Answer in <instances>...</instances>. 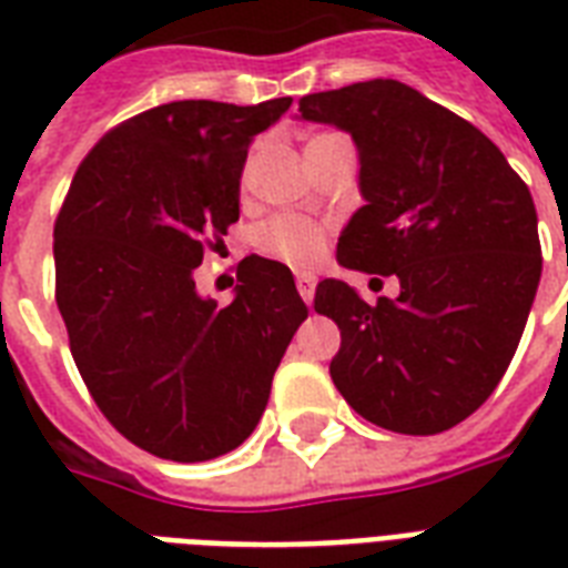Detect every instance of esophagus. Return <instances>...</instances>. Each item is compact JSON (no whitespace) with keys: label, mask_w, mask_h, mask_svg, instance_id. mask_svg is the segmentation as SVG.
Here are the masks:
<instances>
[{"label":"esophagus","mask_w":568,"mask_h":568,"mask_svg":"<svg viewBox=\"0 0 568 568\" xmlns=\"http://www.w3.org/2000/svg\"><path fill=\"white\" fill-rule=\"evenodd\" d=\"M315 276L312 274H297V292H301V297L306 303H312V297H315Z\"/></svg>","instance_id":"1"}]
</instances>
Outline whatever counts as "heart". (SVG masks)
Here are the masks:
<instances>
[{"label":"heart","instance_id":"obj_1","mask_svg":"<svg viewBox=\"0 0 568 568\" xmlns=\"http://www.w3.org/2000/svg\"><path fill=\"white\" fill-rule=\"evenodd\" d=\"M324 244H327V239H324V230L318 223L294 217V214L274 217L258 230V247L271 256L283 258L288 265H312L324 253Z\"/></svg>","mask_w":568,"mask_h":568}]
</instances>
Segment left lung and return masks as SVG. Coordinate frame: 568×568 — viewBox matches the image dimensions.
Listing matches in <instances>:
<instances>
[{
	"mask_svg": "<svg viewBox=\"0 0 568 568\" xmlns=\"http://www.w3.org/2000/svg\"><path fill=\"white\" fill-rule=\"evenodd\" d=\"M301 120L354 138L359 205L338 235L342 267L395 274L400 294L365 303L342 280L315 312L342 329L329 377L365 422L433 436L504 377L542 274L537 209L489 138L395 79L301 100Z\"/></svg>",
	"mask_w": 568,
	"mask_h": 568,
	"instance_id": "1",
	"label": "left lung"
}]
</instances>
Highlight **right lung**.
<instances>
[{
  "instance_id": "right-lung-1",
  "label": "right lung",
  "mask_w": 568,
  "mask_h": 568,
  "mask_svg": "<svg viewBox=\"0 0 568 568\" xmlns=\"http://www.w3.org/2000/svg\"><path fill=\"white\" fill-rule=\"evenodd\" d=\"M292 97L180 100L120 123L84 155L55 221V301L102 415L173 463L230 454L256 430L310 310L292 271L250 256L230 306L194 267L239 221L241 171Z\"/></svg>"
}]
</instances>
